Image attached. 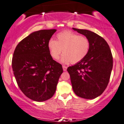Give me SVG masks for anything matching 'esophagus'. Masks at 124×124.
I'll return each instance as SVG.
<instances>
[{
  "instance_id": "esophagus-1",
  "label": "esophagus",
  "mask_w": 124,
  "mask_h": 124,
  "mask_svg": "<svg viewBox=\"0 0 124 124\" xmlns=\"http://www.w3.org/2000/svg\"><path fill=\"white\" fill-rule=\"evenodd\" d=\"M62 69H63V71H66L67 70V67L65 66H62Z\"/></svg>"
}]
</instances>
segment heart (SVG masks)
Segmentation results:
<instances>
[{
  "instance_id": "obj_1",
  "label": "heart",
  "mask_w": 124,
  "mask_h": 124,
  "mask_svg": "<svg viewBox=\"0 0 124 124\" xmlns=\"http://www.w3.org/2000/svg\"><path fill=\"white\" fill-rule=\"evenodd\" d=\"M47 47L51 57L57 60L63 51L61 58L62 63H77L88 54L90 43L88 39L71 31H64L56 35V40L50 39Z\"/></svg>"
}]
</instances>
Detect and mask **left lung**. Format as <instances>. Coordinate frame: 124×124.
<instances>
[{
  "instance_id": "8db88e82",
  "label": "left lung",
  "mask_w": 124,
  "mask_h": 124,
  "mask_svg": "<svg viewBox=\"0 0 124 124\" xmlns=\"http://www.w3.org/2000/svg\"><path fill=\"white\" fill-rule=\"evenodd\" d=\"M73 29L84 35L90 43L87 56L67 69L73 91L81 98L94 99L102 94L109 83L113 66L112 53L102 37L88 30Z\"/></svg>"
}]
</instances>
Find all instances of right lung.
Returning <instances> with one entry per match:
<instances>
[{
    "mask_svg": "<svg viewBox=\"0 0 124 124\" xmlns=\"http://www.w3.org/2000/svg\"><path fill=\"white\" fill-rule=\"evenodd\" d=\"M55 29L34 31L15 48L12 69L18 86L29 98L37 102L53 96L63 72L62 64L53 59L47 47Z\"/></svg>",
    "mask_w": 124,
    "mask_h": 124,
    "instance_id": "1",
    "label": "right lung"
}]
</instances>
